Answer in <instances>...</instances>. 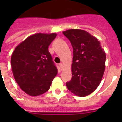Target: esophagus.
Listing matches in <instances>:
<instances>
[{
    "label": "esophagus",
    "mask_w": 122,
    "mask_h": 122,
    "mask_svg": "<svg viewBox=\"0 0 122 122\" xmlns=\"http://www.w3.org/2000/svg\"><path fill=\"white\" fill-rule=\"evenodd\" d=\"M59 66H60V68H61V69L63 68V63H60V64H59Z\"/></svg>",
    "instance_id": "1"
}]
</instances>
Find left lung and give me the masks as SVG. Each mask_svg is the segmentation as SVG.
<instances>
[{"label": "left lung", "instance_id": "obj_1", "mask_svg": "<svg viewBox=\"0 0 122 122\" xmlns=\"http://www.w3.org/2000/svg\"><path fill=\"white\" fill-rule=\"evenodd\" d=\"M73 48L72 79L66 85L71 92L86 97L100 85L105 70L106 53L98 40L81 29L63 31Z\"/></svg>", "mask_w": 122, "mask_h": 122}]
</instances>
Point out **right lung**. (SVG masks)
I'll use <instances>...</instances> for the list:
<instances>
[{
  "mask_svg": "<svg viewBox=\"0 0 122 122\" xmlns=\"http://www.w3.org/2000/svg\"><path fill=\"white\" fill-rule=\"evenodd\" d=\"M56 33H37L28 36L14 50L11 63L14 78L19 87L32 97L43 94L57 74L48 46Z\"/></svg>",
  "mask_w": 122,
  "mask_h": 122,
  "instance_id": "1",
  "label": "right lung"
}]
</instances>
